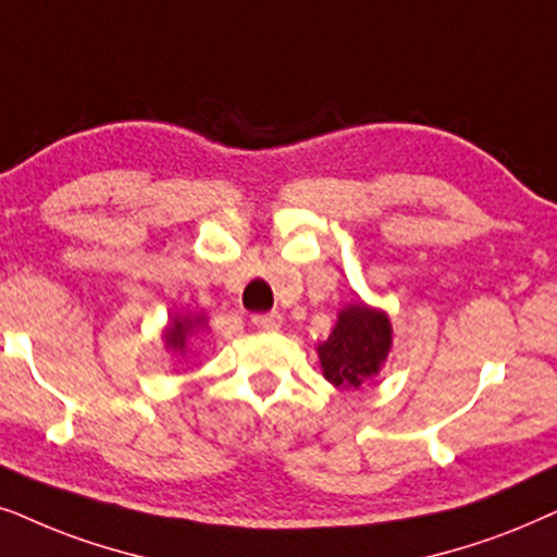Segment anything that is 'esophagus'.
I'll return each instance as SVG.
<instances>
[{"instance_id":"esophagus-1","label":"esophagus","mask_w":557,"mask_h":557,"mask_svg":"<svg viewBox=\"0 0 557 557\" xmlns=\"http://www.w3.org/2000/svg\"><path fill=\"white\" fill-rule=\"evenodd\" d=\"M251 323H255L257 329H262V331H277L280 325H283V315H280L277 310H272V313L251 315Z\"/></svg>"}]
</instances>
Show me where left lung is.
I'll return each instance as SVG.
<instances>
[{"label":"left lung","instance_id":"8db88e82","mask_svg":"<svg viewBox=\"0 0 557 557\" xmlns=\"http://www.w3.org/2000/svg\"><path fill=\"white\" fill-rule=\"evenodd\" d=\"M392 348V325L384 310L354 302L338 313L331 336L318 344L323 376L333 387L359 389L380 374Z\"/></svg>","mask_w":557,"mask_h":557}]
</instances>
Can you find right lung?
I'll list each match as a JSON object with an SVG mask.
<instances>
[{"mask_svg": "<svg viewBox=\"0 0 557 557\" xmlns=\"http://www.w3.org/2000/svg\"><path fill=\"white\" fill-rule=\"evenodd\" d=\"M201 329H206V318L203 315H196V318L175 315L173 323L168 325L165 333H162V338H165V346L170 348V351L183 356L185 351H188V338Z\"/></svg>", "mask_w": 557, "mask_h": 557, "instance_id": "obj_1", "label": "right lung"}]
</instances>
